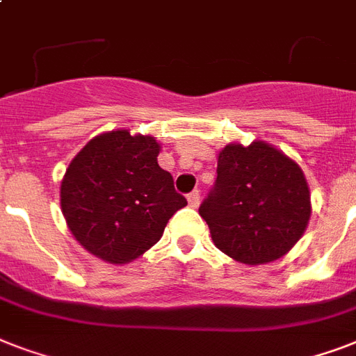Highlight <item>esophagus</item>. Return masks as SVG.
Here are the masks:
<instances>
[{
  "instance_id": "1",
  "label": "esophagus",
  "mask_w": 356,
  "mask_h": 356,
  "mask_svg": "<svg viewBox=\"0 0 356 356\" xmlns=\"http://www.w3.org/2000/svg\"><path fill=\"white\" fill-rule=\"evenodd\" d=\"M186 200H188V205L192 207V209H197V207H200V190L190 192V194L186 195Z\"/></svg>"
}]
</instances>
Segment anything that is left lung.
Listing matches in <instances>:
<instances>
[{
    "mask_svg": "<svg viewBox=\"0 0 356 356\" xmlns=\"http://www.w3.org/2000/svg\"><path fill=\"white\" fill-rule=\"evenodd\" d=\"M216 172L214 188L200 207L214 245L249 266L286 254L303 236L312 211L298 162L254 140L225 145Z\"/></svg>",
    "mask_w": 356,
    "mask_h": 356,
    "instance_id": "8db88e82",
    "label": "left lung"
}]
</instances>
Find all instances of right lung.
Segmentation results:
<instances>
[{"mask_svg":"<svg viewBox=\"0 0 356 356\" xmlns=\"http://www.w3.org/2000/svg\"><path fill=\"white\" fill-rule=\"evenodd\" d=\"M153 136L118 129L97 134L74 156L60 183V209L75 240L97 259L127 264L161 240L186 205L156 162Z\"/></svg>","mask_w":356,"mask_h":356,"instance_id":"right-lung-1","label":"right lung"}]
</instances>
